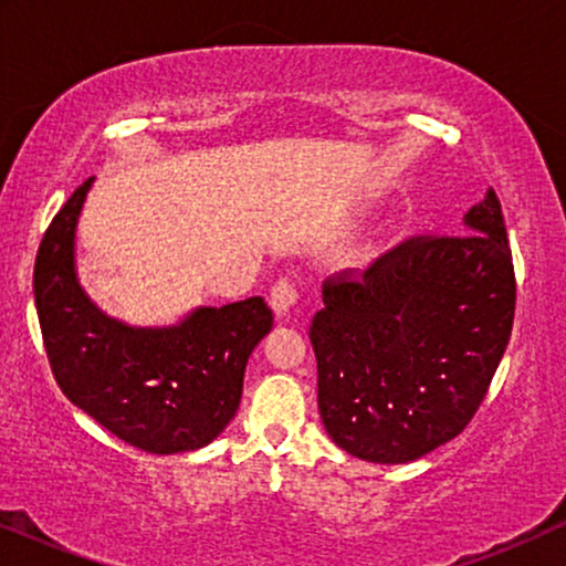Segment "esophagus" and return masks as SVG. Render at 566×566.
<instances>
[{"mask_svg":"<svg viewBox=\"0 0 566 566\" xmlns=\"http://www.w3.org/2000/svg\"><path fill=\"white\" fill-rule=\"evenodd\" d=\"M296 301H298V293H296V285L291 281H277L273 285V291H270V306H273L277 319L291 316L293 308H296Z\"/></svg>","mask_w":566,"mask_h":566,"instance_id":"obj_1","label":"esophagus"}]
</instances>
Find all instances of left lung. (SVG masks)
<instances>
[{
  "instance_id": "left-lung-1",
  "label": "left lung",
  "mask_w": 566,
  "mask_h": 566,
  "mask_svg": "<svg viewBox=\"0 0 566 566\" xmlns=\"http://www.w3.org/2000/svg\"><path fill=\"white\" fill-rule=\"evenodd\" d=\"M308 339L329 438L370 463H409L467 428L505 355L515 273L494 190L455 237L376 260L360 281H324Z\"/></svg>"
}]
</instances>
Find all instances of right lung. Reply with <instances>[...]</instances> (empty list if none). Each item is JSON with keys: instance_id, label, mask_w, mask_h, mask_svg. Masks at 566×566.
Wrapping results in <instances>:
<instances>
[{"instance_id": "right-lung-1", "label": "right lung", "mask_w": 566, "mask_h": 566, "mask_svg": "<svg viewBox=\"0 0 566 566\" xmlns=\"http://www.w3.org/2000/svg\"><path fill=\"white\" fill-rule=\"evenodd\" d=\"M90 177L53 216L35 258L33 293L53 376L74 407L146 453L198 451L227 430L244 368L273 329L265 298L196 306L165 327L103 312L76 273V223Z\"/></svg>"}]
</instances>
